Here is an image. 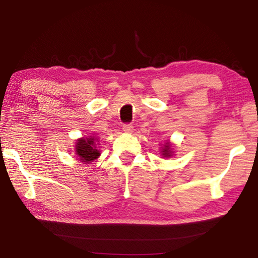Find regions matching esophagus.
<instances>
[{
    "mask_svg": "<svg viewBox=\"0 0 258 258\" xmlns=\"http://www.w3.org/2000/svg\"><path fill=\"white\" fill-rule=\"evenodd\" d=\"M123 131L125 133H132L133 132V126L131 124L123 125Z\"/></svg>",
    "mask_w": 258,
    "mask_h": 258,
    "instance_id": "1",
    "label": "esophagus"
}]
</instances>
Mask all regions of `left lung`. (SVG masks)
Wrapping results in <instances>:
<instances>
[{
	"label": "left lung",
	"instance_id": "obj_1",
	"mask_svg": "<svg viewBox=\"0 0 258 258\" xmlns=\"http://www.w3.org/2000/svg\"><path fill=\"white\" fill-rule=\"evenodd\" d=\"M160 154L163 158H169V157H172L174 155V148L172 143L169 141H166L164 145H161Z\"/></svg>",
	"mask_w": 258,
	"mask_h": 258
}]
</instances>
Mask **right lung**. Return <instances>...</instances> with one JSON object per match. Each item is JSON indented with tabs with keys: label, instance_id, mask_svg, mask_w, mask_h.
I'll return each mask as SVG.
<instances>
[{
	"label": "right lung",
	"instance_id": "1",
	"mask_svg": "<svg viewBox=\"0 0 258 258\" xmlns=\"http://www.w3.org/2000/svg\"><path fill=\"white\" fill-rule=\"evenodd\" d=\"M75 155L78 160L83 164H90L98 159L101 151L99 149V138L86 137L76 140L75 143Z\"/></svg>",
	"mask_w": 258,
	"mask_h": 258
}]
</instances>
